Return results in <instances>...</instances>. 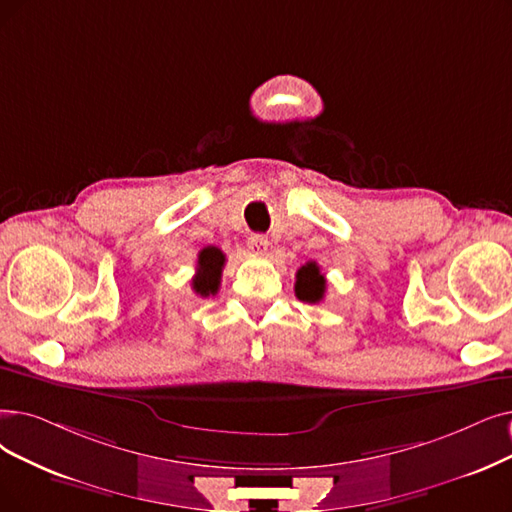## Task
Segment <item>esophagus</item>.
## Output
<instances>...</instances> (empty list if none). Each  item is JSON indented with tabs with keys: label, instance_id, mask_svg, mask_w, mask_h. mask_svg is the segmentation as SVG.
Instances as JSON below:
<instances>
[{
	"label": "esophagus",
	"instance_id": "1",
	"mask_svg": "<svg viewBox=\"0 0 512 512\" xmlns=\"http://www.w3.org/2000/svg\"><path fill=\"white\" fill-rule=\"evenodd\" d=\"M248 248L254 252V254H264L267 252V248H269V239L264 237V235H250V239H248Z\"/></svg>",
	"mask_w": 512,
	"mask_h": 512
}]
</instances>
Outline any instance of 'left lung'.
<instances>
[{
  "label": "left lung",
  "instance_id": "obj_1",
  "mask_svg": "<svg viewBox=\"0 0 512 512\" xmlns=\"http://www.w3.org/2000/svg\"><path fill=\"white\" fill-rule=\"evenodd\" d=\"M296 296L302 302H321L325 296V277L321 275L317 262H306L296 273Z\"/></svg>",
  "mask_w": 512,
  "mask_h": 512
}]
</instances>
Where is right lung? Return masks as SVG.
Returning a JSON list of instances; mask_svg holds the SVG:
<instances>
[{
    "label": "right lung",
    "mask_w": 512,
    "mask_h": 512,
    "mask_svg": "<svg viewBox=\"0 0 512 512\" xmlns=\"http://www.w3.org/2000/svg\"><path fill=\"white\" fill-rule=\"evenodd\" d=\"M224 269V254L214 248V245H208L203 248L197 256V273L191 281V288L195 294L201 298L214 296L220 288V277Z\"/></svg>",
    "instance_id": "obj_1"
}]
</instances>
